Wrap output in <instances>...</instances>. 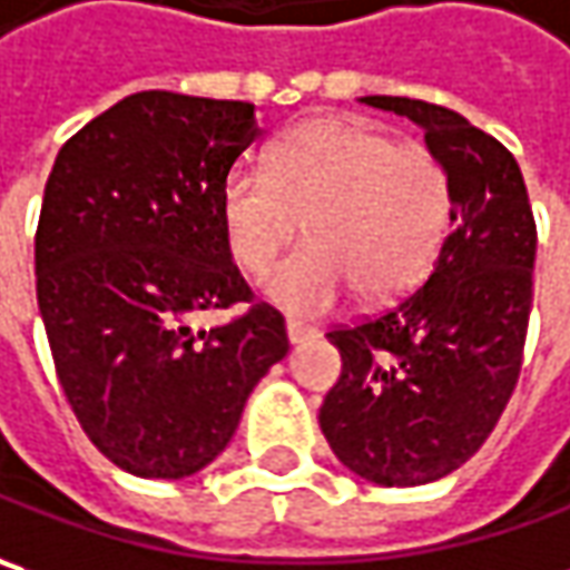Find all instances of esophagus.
Wrapping results in <instances>:
<instances>
[{
    "label": "esophagus",
    "instance_id": "34e87169",
    "mask_svg": "<svg viewBox=\"0 0 570 570\" xmlns=\"http://www.w3.org/2000/svg\"><path fill=\"white\" fill-rule=\"evenodd\" d=\"M286 337H289V344H306V341L315 337V328L296 322V318H286Z\"/></svg>",
    "mask_w": 570,
    "mask_h": 570
}]
</instances>
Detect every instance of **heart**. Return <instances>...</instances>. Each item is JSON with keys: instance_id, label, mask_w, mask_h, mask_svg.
Returning <instances> with one entry per match:
<instances>
[{"instance_id": "1", "label": "heart", "mask_w": 570, "mask_h": 570, "mask_svg": "<svg viewBox=\"0 0 570 570\" xmlns=\"http://www.w3.org/2000/svg\"><path fill=\"white\" fill-rule=\"evenodd\" d=\"M219 207L229 255L252 277L271 271L303 223L309 242L271 274L267 296L315 315L351 289L389 303L421 284L450 233L453 181L428 146L318 117L277 139L264 171H229Z\"/></svg>"}]
</instances>
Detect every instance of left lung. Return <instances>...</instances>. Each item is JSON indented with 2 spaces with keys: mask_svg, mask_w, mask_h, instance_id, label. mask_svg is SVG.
Instances as JSON below:
<instances>
[{
  "mask_svg": "<svg viewBox=\"0 0 570 570\" xmlns=\"http://www.w3.org/2000/svg\"><path fill=\"white\" fill-rule=\"evenodd\" d=\"M363 101L424 127L453 181V229L402 303L328 332L341 376L318 424L360 479L411 488L479 453L508 409L530 325L535 219L508 146L462 114L392 95Z\"/></svg>",
  "mask_w": 570,
  "mask_h": 570,
  "instance_id": "1",
  "label": "left lung"
}]
</instances>
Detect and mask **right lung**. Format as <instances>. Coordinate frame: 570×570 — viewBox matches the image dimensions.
<instances>
[{"mask_svg":"<svg viewBox=\"0 0 570 570\" xmlns=\"http://www.w3.org/2000/svg\"><path fill=\"white\" fill-rule=\"evenodd\" d=\"M261 137L255 105L137 91L62 142L35 274L62 395L88 440L139 479H185L226 450L286 357L223 233V185ZM238 308L194 333V314Z\"/></svg>","mask_w":570,"mask_h":570,"instance_id":"add662e5","label":"right lung"}]
</instances>
